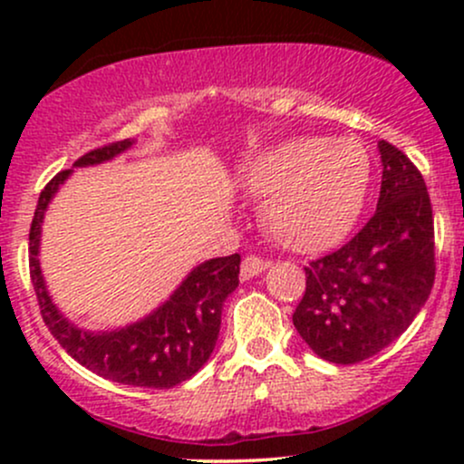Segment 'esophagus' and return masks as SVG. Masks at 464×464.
<instances>
[{
  "label": "esophagus",
  "mask_w": 464,
  "mask_h": 464,
  "mask_svg": "<svg viewBox=\"0 0 464 464\" xmlns=\"http://www.w3.org/2000/svg\"><path fill=\"white\" fill-rule=\"evenodd\" d=\"M268 266H270L268 259L257 257V255H246V257H244V262H242V276H244V279H250V276L264 273Z\"/></svg>",
  "instance_id": "34e87169"
}]
</instances>
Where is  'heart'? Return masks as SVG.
I'll list each match as a JSON object with an SVG mask.
<instances>
[{"label": "heart", "mask_w": 464, "mask_h": 464, "mask_svg": "<svg viewBox=\"0 0 464 464\" xmlns=\"http://www.w3.org/2000/svg\"><path fill=\"white\" fill-rule=\"evenodd\" d=\"M372 177L371 154L353 137H299L259 154L244 185L264 198V225L287 248L314 253L358 225Z\"/></svg>", "instance_id": "1"}]
</instances>
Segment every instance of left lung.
I'll return each mask as SVG.
<instances>
[{"instance_id": "8db88e82", "label": "left lung", "mask_w": 464, "mask_h": 464, "mask_svg": "<svg viewBox=\"0 0 464 464\" xmlns=\"http://www.w3.org/2000/svg\"><path fill=\"white\" fill-rule=\"evenodd\" d=\"M375 214L344 246L305 266L296 332L323 360L358 364L410 327L434 285V216L419 168L382 140Z\"/></svg>"}]
</instances>
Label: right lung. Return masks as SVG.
<instances>
[{"label": "right lung", "instance_id": "1", "mask_svg": "<svg viewBox=\"0 0 464 464\" xmlns=\"http://www.w3.org/2000/svg\"><path fill=\"white\" fill-rule=\"evenodd\" d=\"M130 140L84 152L73 165H93L113 159ZM72 169L58 172L41 191L30 225V279L41 316L52 335L73 360L117 384L174 388L189 380L209 360L220 334L222 305L239 284V255L209 259L191 270L188 279L157 312L120 332L89 334L73 327L47 296L39 268V236L47 202Z\"/></svg>", "mask_w": 464, "mask_h": 464}]
</instances>
